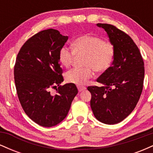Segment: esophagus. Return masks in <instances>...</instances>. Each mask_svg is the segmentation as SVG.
Masks as SVG:
<instances>
[{
    "label": "esophagus",
    "mask_w": 153,
    "mask_h": 153,
    "mask_svg": "<svg viewBox=\"0 0 153 153\" xmlns=\"http://www.w3.org/2000/svg\"><path fill=\"white\" fill-rule=\"evenodd\" d=\"M78 89L79 92H81V91H85V89H86V88L84 87V86H80V85H78Z\"/></svg>",
    "instance_id": "esophagus-1"
}]
</instances>
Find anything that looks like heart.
Returning <instances> with one entry per match:
<instances>
[{"mask_svg": "<svg viewBox=\"0 0 153 153\" xmlns=\"http://www.w3.org/2000/svg\"><path fill=\"white\" fill-rule=\"evenodd\" d=\"M73 50L63 47L59 52V60L65 68H69L74 55H84L82 68H73L66 73L67 81L82 85L96 73H103L110 68L115 57V47L113 43L103 41L94 35L84 34L73 40Z\"/></svg>", "mask_w": 153, "mask_h": 153, "instance_id": "obj_1", "label": "heart"}]
</instances>
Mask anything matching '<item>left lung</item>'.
I'll list each match as a JSON object with an SVG mask.
<instances>
[{
	"mask_svg": "<svg viewBox=\"0 0 153 153\" xmlns=\"http://www.w3.org/2000/svg\"><path fill=\"white\" fill-rule=\"evenodd\" d=\"M106 31L115 47L112 65L97 82L102 86H88L91 107L96 119L107 124L122 122L134 110L143 88L145 67L141 53L130 36L115 26L97 24Z\"/></svg>",
	"mask_w": 153,
	"mask_h": 153,
	"instance_id": "8db88e82",
	"label": "left lung"
}]
</instances>
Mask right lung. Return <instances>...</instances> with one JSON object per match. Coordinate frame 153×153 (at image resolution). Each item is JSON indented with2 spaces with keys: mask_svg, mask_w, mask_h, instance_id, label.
<instances>
[{
  "mask_svg": "<svg viewBox=\"0 0 153 153\" xmlns=\"http://www.w3.org/2000/svg\"><path fill=\"white\" fill-rule=\"evenodd\" d=\"M68 39L56 29L39 31L24 44L16 59L19 100L26 114L42 127L62 122L78 92L74 83L60 85L64 79L59 52ZM51 88L56 89L55 94H51Z\"/></svg>",
  "mask_w": 153,
  "mask_h": 153,
  "instance_id": "1",
  "label": "right lung"
}]
</instances>
